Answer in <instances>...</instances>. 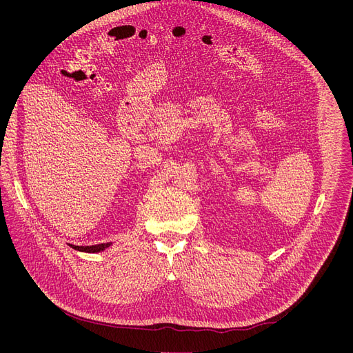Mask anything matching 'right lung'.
Listing matches in <instances>:
<instances>
[{"label":"right lung","instance_id":"add662e5","mask_svg":"<svg viewBox=\"0 0 353 353\" xmlns=\"http://www.w3.org/2000/svg\"><path fill=\"white\" fill-rule=\"evenodd\" d=\"M108 245H109V244H99V245H94L93 248H94L96 251H100V250H105Z\"/></svg>","mask_w":353,"mask_h":353}]
</instances>
